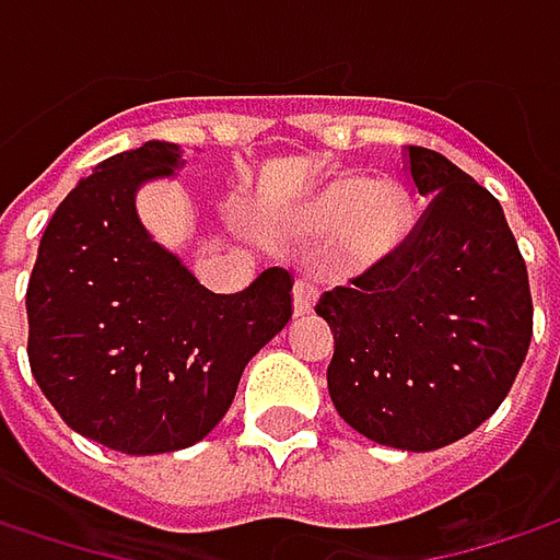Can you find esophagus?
<instances>
[{"label":"esophagus","mask_w":560,"mask_h":560,"mask_svg":"<svg viewBox=\"0 0 560 560\" xmlns=\"http://www.w3.org/2000/svg\"><path fill=\"white\" fill-rule=\"evenodd\" d=\"M314 304H317V288H314L307 279L294 281V317L311 314V311H314Z\"/></svg>","instance_id":"34e87169"}]
</instances>
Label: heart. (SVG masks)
Segmentation results:
<instances>
[{
    "label": "heart",
    "mask_w": 560,
    "mask_h": 560,
    "mask_svg": "<svg viewBox=\"0 0 560 560\" xmlns=\"http://www.w3.org/2000/svg\"><path fill=\"white\" fill-rule=\"evenodd\" d=\"M272 236L294 249H320V266L340 279L386 269L411 240L415 203L398 180L340 171L294 207L269 217Z\"/></svg>",
    "instance_id": "1"
}]
</instances>
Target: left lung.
I'll use <instances>...</instances> for the list:
<instances>
[{
    "instance_id": "obj_1",
    "label": "left lung",
    "mask_w": 560,
    "mask_h": 560,
    "mask_svg": "<svg viewBox=\"0 0 560 560\" xmlns=\"http://www.w3.org/2000/svg\"><path fill=\"white\" fill-rule=\"evenodd\" d=\"M428 210L398 259L317 314L334 330L327 389L340 418L398 451H438L480 428L532 343L528 272L500 200L431 149L408 145Z\"/></svg>"
}]
</instances>
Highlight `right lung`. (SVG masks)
<instances>
[{
  "instance_id": "1",
  "label": "right lung",
  "mask_w": 560,
  "mask_h": 560,
  "mask_svg": "<svg viewBox=\"0 0 560 560\" xmlns=\"http://www.w3.org/2000/svg\"><path fill=\"white\" fill-rule=\"evenodd\" d=\"M180 165L174 142L100 162L45 226L25 294L28 363L57 415L139 457L203 441L291 320L284 269L213 294L142 226L136 194Z\"/></svg>"
}]
</instances>
